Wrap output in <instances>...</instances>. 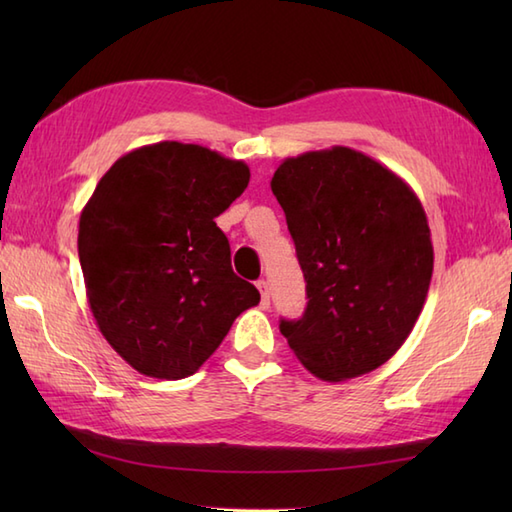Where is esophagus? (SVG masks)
I'll list each match as a JSON object with an SVG mask.
<instances>
[{
	"label": "esophagus",
	"instance_id": "esophagus-1",
	"mask_svg": "<svg viewBox=\"0 0 512 512\" xmlns=\"http://www.w3.org/2000/svg\"><path fill=\"white\" fill-rule=\"evenodd\" d=\"M255 286H257V290H259V295H262V306L268 308V306H270V290H268V284H266L264 279H259Z\"/></svg>",
	"mask_w": 512,
	"mask_h": 512
}]
</instances>
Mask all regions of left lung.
<instances>
[{
	"label": "left lung",
	"mask_w": 512,
	"mask_h": 512,
	"mask_svg": "<svg viewBox=\"0 0 512 512\" xmlns=\"http://www.w3.org/2000/svg\"><path fill=\"white\" fill-rule=\"evenodd\" d=\"M295 239L308 306L279 330L328 383L374 372L407 341L427 299L433 246L418 195L361 151L286 158L270 180Z\"/></svg>",
	"instance_id": "left-lung-1"
}]
</instances>
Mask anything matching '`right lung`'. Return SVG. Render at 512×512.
<instances>
[{
    "label": "right lung",
    "instance_id": "obj_1",
    "mask_svg": "<svg viewBox=\"0 0 512 512\" xmlns=\"http://www.w3.org/2000/svg\"><path fill=\"white\" fill-rule=\"evenodd\" d=\"M250 169L176 140L118 158L79 220V259L105 341L136 372H198L233 321L259 303L231 268L215 217L244 193Z\"/></svg>",
    "mask_w": 512,
    "mask_h": 512
}]
</instances>
